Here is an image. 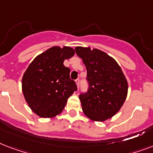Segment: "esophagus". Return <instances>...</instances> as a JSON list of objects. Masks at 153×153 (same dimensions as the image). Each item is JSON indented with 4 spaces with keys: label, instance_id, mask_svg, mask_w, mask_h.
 <instances>
[{
    "label": "esophagus",
    "instance_id": "34e87169",
    "mask_svg": "<svg viewBox=\"0 0 153 153\" xmlns=\"http://www.w3.org/2000/svg\"><path fill=\"white\" fill-rule=\"evenodd\" d=\"M79 79H76V80H75V82H76V85H77V87H78V88H79Z\"/></svg>",
    "mask_w": 153,
    "mask_h": 153
}]
</instances>
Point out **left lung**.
Masks as SVG:
<instances>
[{
	"mask_svg": "<svg viewBox=\"0 0 153 153\" xmlns=\"http://www.w3.org/2000/svg\"><path fill=\"white\" fill-rule=\"evenodd\" d=\"M86 66L88 91L79 99L86 117L104 121L120 110L128 93V82L117 62L104 51L91 48H75Z\"/></svg>",
	"mask_w": 153,
	"mask_h": 153,
	"instance_id": "8db88e82",
	"label": "left lung"
}]
</instances>
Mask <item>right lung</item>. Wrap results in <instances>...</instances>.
Segmentation results:
<instances>
[{
  "mask_svg": "<svg viewBox=\"0 0 153 153\" xmlns=\"http://www.w3.org/2000/svg\"><path fill=\"white\" fill-rule=\"evenodd\" d=\"M74 55L70 47H52L35 58L22 79V91L28 106L38 116L48 118L59 114L67 98L77 91L70 79L71 70L63 62Z\"/></svg>",
  "mask_w": 153,
  "mask_h": 153,
  "instance_id": "1",
  "label": "right lung"
}]
</instances>
